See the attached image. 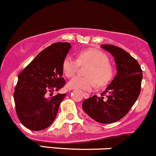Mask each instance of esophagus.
<instances>
[{"label": "esophagus", "mask_w": 156, "mask_h": 156, "mask_svg": "<svg viewBox=\"0 0 156 156\" xmlns=\"http://www.w3.org/2000/svg\"><path fill=\"white\" fill-rule=\"evenodd\" d=\"M83 98H85V99H87V98H89V94H88V93H87V92H84L83 94Z\"/></svg>", "instance_id": "obj_1"}]
</instances>
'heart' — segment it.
Returning <instances> with one entry per match:
<instances>
[{
  "mask_svg": "<svg viewBox=\"0 0 156 156\" xmlns=\"http://www.w3.org/2000/svg\"><path fill=\"white\" fill-rule=\"evenodd\" d=\"M81 66H89L86 72V78L76 76L68 82L70 89L91 91L95 88L97 83L105 86L112 80L114 70L109 64V58L105 53L95 49H87L78 53V58L67 55L64 58L62 69L68 78L73 77Z\"/></svg>",
  "mask_w": 156,
  "mask_h": 156,
  "instance_id": "obj_1",
  "label": "heart"
}]
</instances>
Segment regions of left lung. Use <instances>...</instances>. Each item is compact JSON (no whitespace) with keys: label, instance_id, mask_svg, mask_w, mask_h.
<instances>
[{"label":"left lung","instance_id":"1","mask_svg":"<svg viewBox=\"0 0 156 156\" xmlns=\"http://www.w3.org/2000/svg\"><path fill=\"white\" fill-rule=\"evenodd\" d=\"M101 48L114 56L117 73L101 97L85 100L82 108L98 122L112 123L124 117L139 98L142 70L137 61L122 48L111 44Z\"/></svg>","mask_w":156,"mask_h":156}]
</instances>
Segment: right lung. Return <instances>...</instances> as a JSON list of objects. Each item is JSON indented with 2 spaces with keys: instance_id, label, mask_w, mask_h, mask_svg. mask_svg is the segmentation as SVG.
<instances>
[{
  "instance_id": "1",
  "label": "right lung",
  "mask_w": 156,
  "mask_h": 156,
  "mask_svg": "<svg viewBox=\"0 0 156 156\" xmlns=\"http://www.w3.org/2000/svg\"><path fill=\"white\" fill-rule=\"evenodd\" d=\"M71 44L56 42L41 51L19 74L14 92L20 121L31 130H42L55 120L66 94L48 97L65 85L62 64ZM51 95V94H50Z\"/></svg>"
}]
</instances>
